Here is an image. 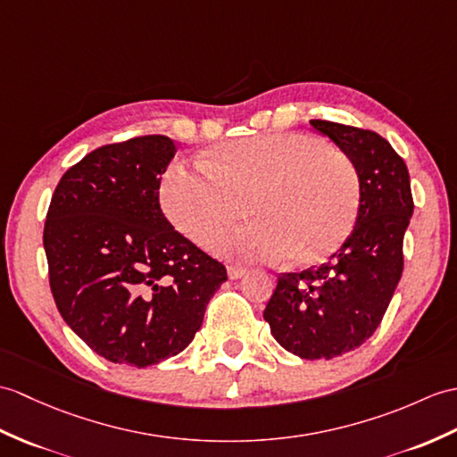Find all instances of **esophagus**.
Returning a JSON list of instances; mask_svg holds the SVG:
<instances>
[{"label":"esophagus","mask_w":457,"mask_h":457,"mask_svg":"<svg viewBox=\"0 0 457 457\" xmlns=\"http://www.w3.org/2000/svg\"><path fill=\"white\" fill-rule=\"evenodd\" d=\"M247 274V269H243V267H228V277L231 278V280H239V278H243Z\"/></svg>","instance_id":"esophagus-1"}]
</instances>
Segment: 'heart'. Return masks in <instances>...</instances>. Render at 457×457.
I'll list each match as a JSON object with an SVG mask.
<instances>
[{"mask_svg":"<svg viewBox=\"0 0 457 457\" xmlns=\"http://www.w3.org/2000/svg\"><path fill=\"white\" fill-rule=\"evenodd\" d=\"M169 221L196 245H210L247 212L254 221L220 237L231 259L313 264L354 229L360 177L353 159L312 134L274 132L218 145L204 167L173 163L159 185Z\"/></svg>","mask_w":457,"mask_h":457,"instance_id":"obj_1","label":"heart"}]
</instances>
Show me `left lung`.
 I'll list each match as a JSON object with an SVG mask.
<instances>
[{"mask_svg":"<svg viewBox=\"0 0 457 457\" xmlns=\"http://www.w3.org/2000/svg\"><path fill=\"white\" fill-rule=\"evenodd\" d=\"M353 159L360 177L356 226L321 267L284 272L262 317L288 353L331 360L374 335L403 272V237L412 216L407 165L372 130L310 120Z\"/></svg>","mask_w":457,"mask_h":457,"instance_id":"8db88e82","label":"left lung"}]
</instances>
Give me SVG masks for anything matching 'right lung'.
Instances as JSON below:
<instances>
[{
    "label": "right lung",
    "mask_w": 457,
    "mask_h": 457,
    "mask_svg": "<svg viewBox=\"0 0 457 457\" xmlns=\"http://www.w3.org/2000/svg\"><path fill=\"white\" fill-rule=\"evenodd\" d=\"M171 137L137 136L62 175L45 224L50 290L93 353L145 368L179 354L228 280L226 267L169 224L159 206Z\"/></svg>",
    "instance_id": "add662e5"
}]
</instances>
